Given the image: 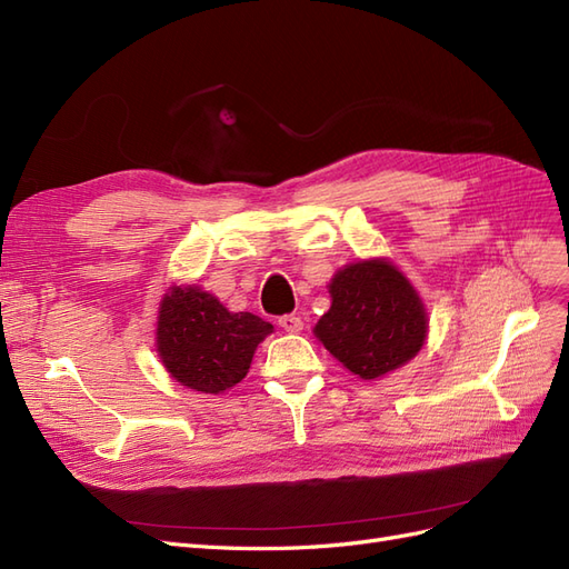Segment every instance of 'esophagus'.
Wrapping results in <instances>:
<instances>
[{"instance_id": "34e87169", "label": "esophagus", "mask_w": 569, "mask_h": 569, "mask_svg": "<svg viewBox=\"0 0 569 569\" xmlns=\"http://www.w3.org/2000/svg\"><path fill=\"white\" fill-rule=\"evenodd\" d=\"M280 327H282L284 332H289V335H297V332L303 330V322H301L299 316H282L280 318Z\"/></svg>"}]
</instances>
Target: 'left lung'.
Masks as SVG:
<instances>
[{"mask_svg": "<svg viewBox=\"0 0 569 569\" xmlns=\"http://www.w3.org/2000/svg\"><path fill=\"white\" fill-rule=\"evenodd\" d=\"M332 306L316 337L363 380L382 377L416 356L427 337L420 297L387 261H360L335 274Z\"/></svg>", "mask_w": 569, "mask_h": 569, "instance_id": "left-lung-1", "label": "left lung"}]
</instances>
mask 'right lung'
Masks as SVG:
<instances>
[{
  "label": "right lung",
  "mask_w": 569,
  "mask_h": 569,
  "mask_svg": "<svg viewBox=\"0 0 569 569\" xmlns=\"http://www.w3.org/2000/svg\"><path fill=\"white\" fill-rule=\"evenodd\" d=\"M272 325L230 313L197 287H176L161 301L157 343L166 370L189 389L220 393L244 380L258 343Z\"/></svg>",
  "instance_id": "right-lung-1"
}]
</instances>
